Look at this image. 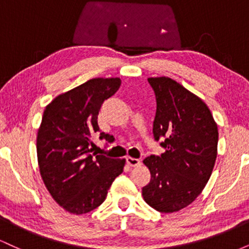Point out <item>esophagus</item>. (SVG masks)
<instances>
[{
    "mask_svg": "<svg viewBox=\"0 0 249 249\" xmlns=\"http://www.w3.org/2000/svg\"><path fill=\"white\" fill-rule=\"evenodd\" d=\"M126 164L128 165V166H131V167H138V166H141L142 161L139 160V159L132 158V157H127V158H126Z\"/></svg>",
    "mask_w": 249,
    "mask_h": 249,
    "instance_id": "esophagus-1",
    "label": "esophagus"
}]
</instances>
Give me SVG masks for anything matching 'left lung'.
I'll return each mask as SVG.
<instances>
[{"instance_id":"1","label":"left lung","mask_w":249,"mask_h":249,"mask_svg":"<svg viewBox=\"0 0 249 249\" xmlns=\"http://www.w3.org/2000/svg\"><path fill=\"white\" fill-rule=\"evenodd\" d=\"M147 81L157 99L154 138L165 137V152L142 161L151 173L142 198L158 212H178L210 180L218 154V125L206 103L178 82L165 76Z\"/></svg>"}]
</instances>
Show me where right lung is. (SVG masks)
Listing matches in <instances>:
<instances>
[{
	"mask_svg": "<svg viewBox=\"0 0 249 249\" xmlns=\"http://www.w3.org/2000/svg\"><path fill=\"white\" fill-rule=\"evenodd\" d=\"M121 84L118 77L89 79L55 97L43 112L36 138L39 173L53 199L71 214L81 215L98 207L125 166V159L91 153L103 102ZM103 138L112 141L104 132Z\"/></svg>",
	"mask_w": 249,
	"mask_h": 249,
	"instance_id": "obj_1",
	"label": "right lung"
}]
</instances>
